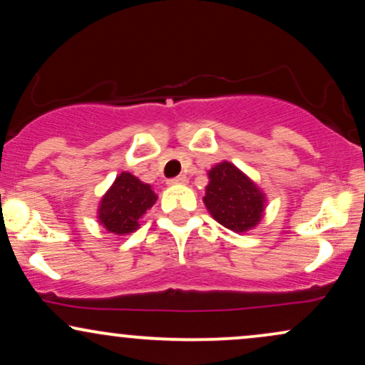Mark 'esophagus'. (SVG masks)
<instances>
[{"mask_svg": "<svg viewBox=\"0 0 365 365\" xmlns=\"http://www.w3.org/2000/svg\"><path fill=\"white\" fill-rule=\"evenodd\" d=\"M187 182H188V178L185 177V175H178V177L168 180L170 185H185Z\"/></svg>", "mask_w": 365, "mask_h": 365, "instance_id": "obj_1", "label": "esophagus"}]
</instances>
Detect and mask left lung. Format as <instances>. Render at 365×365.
Listing matches in <instances>:
<instances>
[{
  "instance_id": "1",
  "label": "left lung",
  "mask_w": 365,
  "mask_h": 365,
  "mask_svg": "<svg viewBox=\"0 0 365 365\" xmlns=\"http://www.w3.org/2000/svg\"><path fill=\"white\" fill-rule=\"evenodd\" d=\"M264 194L232 163L223 161L209 171L204 204L226 228L242 233L261 221Z\"/></svg>"
}]
</instances>
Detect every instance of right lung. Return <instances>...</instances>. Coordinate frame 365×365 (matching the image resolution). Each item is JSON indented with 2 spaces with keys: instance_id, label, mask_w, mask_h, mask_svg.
Segmentation results:
<instances>
[{
  "instance_id": "obj_1",
  "label": "right lung",
  "mask_w": 365,
  "mask_h": 365,
  "mask_svg": "<svg viewBox=\"0 0 365 365\" xmlns=\"http://www.w3.org/2000/svg\"><path fill=\"white\" fill-rule=\"evenodd\" d=\"M156 199L150 185L123 171L101 199L99 223L116 235L132 233L139 228L140 216L153 207Z\"/></svg>"
}]
</instances>
